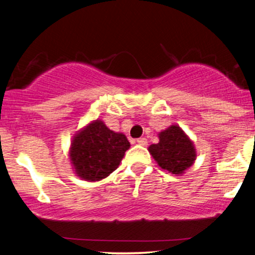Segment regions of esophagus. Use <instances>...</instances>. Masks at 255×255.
Instances as JSON below:
<instances>
[{
    "mask_svg": "<svg viewBox=\"0 0 255 255\" xmlns=\"http://www.w3.org/2000/svg\"><path fill=\"white\" fill-rule=\"evenodd\" d=\"M136 142L141 146H147V139H146V137H139V139L136 140Z\"/></svg>",
    "mask_w": 255,
    "mask_h": 255,
    "instance_id": "obj_1",
    "label": "esophagus"
}]
</instances>
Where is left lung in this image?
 Masks as SVG:
<instances>
[{
    "label": "left lung",
    "instance_id": "1",
    "mask_svg": "<svg viewBox=\"0 0 255 255\" xmlns=\"http://www.w3.org/2000/svg\"><path fill=\"white\" fill-rule=\"evenodd\" d=\"M148 151L160 168L172 174H182L197 157L191 139L178 126L160 131L159 142L151 145Z\"/></svg>",
    "mask_w": 255,
    "mask_h": 255
}]
</instances>
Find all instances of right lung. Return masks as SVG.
<instances>
[{"label": "right lung", "mask_w": 255, "mask_h": 255, "mask_svg": "<svg viewBox=\"0 0 255 255\" xmlns=\"http://www.w3.org/2000/svg\"><path fill=\"white\" fill-rule=\"evenodd\" d=\"M129 146L125 134L115 133L96 120L74 136L69 154L79 177L99 181L118 169Z\"/></svg>", "instance_id": "add662e5"}]
</instances>
